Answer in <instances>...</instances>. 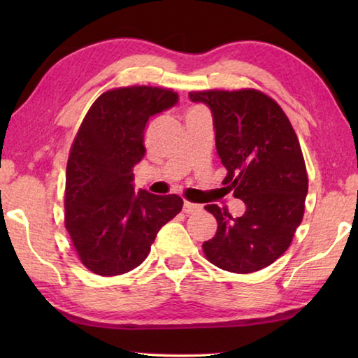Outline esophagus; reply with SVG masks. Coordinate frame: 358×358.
Instances as JSON below:
<instances>
[{
  "label": "esophagus",
  "mask_w": 358,
  "mask_h": 358,
  "mask_svg": "<svg viewBox=\"0 0 358 358\" xmlns=\"http://www.w3.org/2000/svg\"><path fill=\"white\" fill-rule=\"evenodd\" d=\"M201 210H202V205H199V203H192L187 201H185V203H183V211L186 215H194Z\"/></svg>",
  "instance_id": "34e87169"
}]
</instances>
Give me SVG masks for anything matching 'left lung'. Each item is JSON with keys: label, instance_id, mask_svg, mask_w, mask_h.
<instances>
[{"label": "left lung", "instance_id": "obj_1", "mask_svg": "<svg viewBox=\"0 0 358 358\" xmlns=\"http://www.w3.org/2000/svg\"><path fill=\"white\" fill-rule=\"evenodd\" d=\"M213 115L216 150L227 175L222 185L245 202L240 217L211 203L215 237L202 245L211 264L252 273L282 256L305 213L308 175L300 142L286 113L257 90L189 93Z\"/></svg>", "mask_w": 358, "mask_h": 358}]
</instances>
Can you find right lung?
I'll use <instances>...</instances> for the list:
<instances>
[{"label":"right lung","instance_id":"add662e5","mask_svg":"<svg viewBox=\"0 0 358 358\" xmlns=\"http://www.w3.org/2000/svg\"><path fill=\"white\" fill-rule=\"evenodd\" d=\"M177 102L172 90L115 88L93 102L78 128L66 169L64 224L82 264L96 275L134 270L183 208L175 194H136L132 185V169L145 156V126Z\"/></svg>","mask_w":358,"mask_h":358}]
</instances>
